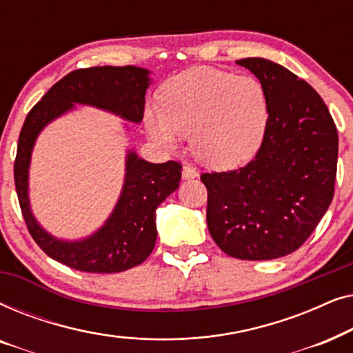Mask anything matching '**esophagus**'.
Masks as SVG:
<instances>
[{
  "label": "esophagus",
  "mask_w": 353,
  "mask_h": 353,
  "mask_svg": "<svg viewBox=\"0 0 353 353\" xmlns=\"http://www.w3.org/2000/svg\"><path fill=\"white\" fill-rule=\"evenodd\" d=\"M181 175H183V180H194V178L197 176V170L191 165H185L183 167Z\"/></svg>",
  "instance_id": "obj_1"
}]
</instances>
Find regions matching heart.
<instances>
[{
    "instance_id": "1",
    "label": "heart",
    "mask_w": 353,
    "mask_h": 353,
    "mask_svg": "<svg viewBox=\"0 0 353 353\" xmlns=\"http://www.w3.org/2000/svg\"><path fill=\"white\" fill-rule=\"evenodd\" d=\"M268 122V101L254 77L197 67L167 81L159 114L148 110V132L167 148L191 134V149L205 165L231 168L257 152Z\"/></svg>"
}]
</instances>
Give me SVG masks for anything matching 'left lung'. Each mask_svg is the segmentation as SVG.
Segmentation results:
<instances>
[{
	"instance_id": "obj_1",
	"label": "left lung",
	"mask_w": 353,
	"mask_h": 353,
	"mask_svg": "<svg viewBox=\"0 0 353 353\" xmlns=\"http://www.w3.org/2000/svg\"><path fill=\"white\" fill-rule=\"evenodd\" d=\"M260 80L268 101L262 144L248 165L202 173L207 226L225 254L272 260L308 239L334 196L339 138L321 96L263 57L236 61Z\"/></svg>"
}]
</instances>
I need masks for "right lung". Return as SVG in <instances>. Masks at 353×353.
Instances as JSON below:
<instances>
[{"instance_id": "obj_1", "label": "right lung", "mask_w": 353, "mask_h": 353, "mask_svg": "<svg viewBox=\"0 0 353 353\" xmlns=\"http://www.w3.org/2000/svg\"><path fill=\"white\" fill-rule=\"evenodd\" d=\"M149 83V70L141 67L104 65L74 70L33 105L19 134L14 183L28 233L46 255L79 272L119 273L149 257L157 238L156 209L180 185L181 165L175 161L151 163L128 151L122 192L105 223L85 239L62 241L43 230L32 214L28 167L33 144L48 123L74 109V104L94 105L139 123Z\"/></svg>"}]
</instances>
